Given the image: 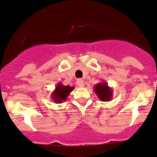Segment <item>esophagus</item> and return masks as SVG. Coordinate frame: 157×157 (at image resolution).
<instances>
[{
  "label": "esophagus",
  "mask_w": 157,
  "mask_h": 157,
  "mask_svg": "<svg viewBox=\"0 0 157 157\" xmlns=\"http://www.w3.org/2000/svg\"><path fill=\"white\" fill-rule=\"evenodd\" d=\"M76 83H77V85H78V87H84V85H85V83H84L83 79H82V78H78V79H77Z\"/></svg>",
  "instance_id": "1"
}]
</instances>
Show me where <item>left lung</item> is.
<instances>
[{
  "label": "left lung",
  "mask_w": 157,
  "mask_h": 157,
  "mask_svg": "<svg viewBox=\"0 0 157 157\" xmlns=\"http://www.w3.org/2000/svg\"><path fill=\"white\" fill-rule=\"evenodd\" d=\"M94 90L98 98L102 102H109L112 99L113 90L112 87L108 85L106 82H102L97 84L94 87Z\"/></svg>",
  "instance_id": "obj_1"
}]
</instances>
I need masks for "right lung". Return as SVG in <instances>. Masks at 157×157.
<instances>
[{"label":"right lung","mask_w":157,"mask_h":157,"mask_svg":"<svg viewBox=\"0 0 157 157\" xmlns=\"http://www.w3.org/2000/svg\"><path fill=\"white\" fill-rule=\"evenodd\" d=\"M74 87L65 86L60 82L57 84L55 90L52 94V99L56 103H61L63 101L67 100L70 94L73 90Z\"/></svg>","instance_id":"obj_1"}]
</instances>
